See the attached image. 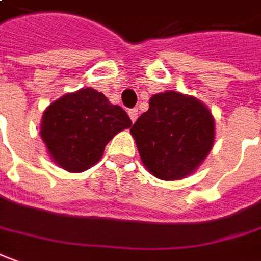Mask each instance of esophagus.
I'll use <instances>...</instances> for the list:
<instances>
[{
  "label": "esophagus",
  "instance_id": "1",
  "mask_svg": "<svg viewBox=\"0 0 261 261\" xmlns=\"http://www.w3.org/2000/svg\"><path fill=\"white\" fill-rule=\"evenodd\" d=\"M129 118H130L132 122H136V119H138V109H130L129 111Z\"/></svg>",
  "mask_w": 261,
  "mask_h": 261
}]
</instances>
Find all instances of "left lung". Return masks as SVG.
I'll list each match as a JSON object with an SVG mask.
<instances>
[{
	"label": "left lung",
	"mask_w": 261,
	"mask_h": 261,
	"mask_svg": "<svg viewBox=\"0 0 261 261\" xmlns=\"http://www.w3.org/2000/svg\"><path fill=\"white\" fill-rule=\"evenodd\" d=\"M210 109L195 96L165 91L149 100L130 129L143 166L162 180L192 175L207 158L216 136Z\"/></svg>",
	"instance_id": "left-lung-1"
}]
</instances>
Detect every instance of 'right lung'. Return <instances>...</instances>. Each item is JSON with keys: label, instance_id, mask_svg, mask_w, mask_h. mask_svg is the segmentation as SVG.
Wrapping results in <instances>:
<instances>
[{"label": "right lung", "instance_id": "1", "mask_svg": "<svg viewBox=\"0 0 261 261\" xmlns=\"http://www.w3.org/2000/svg\"><path fill=\"white\" fill-rule=\"evenodd\" d=\"M132 126V120L102 92L82 88L65 93L45 109L39 126L48 154L71 173L92 168L116 134Z\"/></svg>", "mask_w": 261, "mask_h": 261}]
</instances>
